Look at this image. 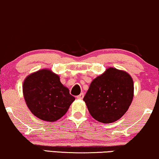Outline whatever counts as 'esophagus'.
<instances>
[{"instance_id":"obj_1","label":"esophagus","mask_w":159,"mask_h":159,"mask_svg":"<svg viewBox=\"0 0 159 159\" xmlns=\"http://www.w3.org/2000/svg\"><path fill=\"white\" fill-rule=\"evenodd\" d=\"M84 93H81V94H79V95L77 96V98H78V99L81 100V99H83V98H84Z\"/></svg>"}]
</instances>
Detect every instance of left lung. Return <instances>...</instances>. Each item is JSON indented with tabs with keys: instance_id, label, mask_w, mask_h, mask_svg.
<instances>
[{
	"instance_id": "left-lung-1",
	"label": "left lung",
	"mask_w": 159,
	"mask_h": 159,
	"mask_svg": "<svg viewBox=\"0 0 159 159\" xmlns=\"http://www.w3.org/2000/svg\"><path fill=\"white\" fill-rule=\"evenodd\" d=\"M134 93L131 76L124 70L109 67L92 81L84 101L94 119L111 123L128 111Z\"/></svg>"
}]
</instances>
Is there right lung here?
<instances>
[{"instance_id":"add662e5","label":"right lung","mask_w":159,"mask_h":159,"mask_svg":"<svg viewBox=\"0 0 159 159\" xmlns=\"http://www.w3.org/2000/svg\"><path fill=\"white\" fill-rule=\"evenodd\" d=\"M23 93L25 103L39 119L55 122L67 113L75 98L61 83L60 78L49 69H42L25 78Z\"/></svg>"}]
</instances>
